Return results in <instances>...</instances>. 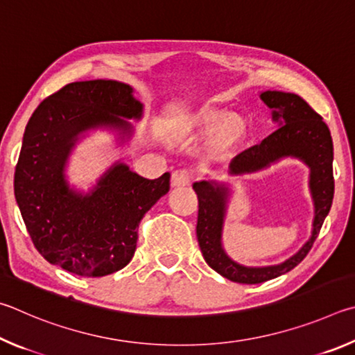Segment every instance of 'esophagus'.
I'll use <instances>...</instances> for the list:
<instances>
[{"label": "esophagus", "instance_id": "obj_1", "mask_svg": "<svg viewBox=\"0 0 355 355\" xmlns=\"http://www.w3.org/2000/svg\"><path fill=\"white\" fill-rule=\"evenodd\" d=\"M193 179V173L187 168H181V170L173 171L171 174V184L174 187H184V185H189Z\"/></svg>", "mask_w": 355, "mask_h": 355}]
</instances>
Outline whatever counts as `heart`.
I'll return each mask as SVG.
<instances>
[{
  "mask_svg": "<svg viewBox=\"0 0 355 355\" xmlns=\"http://www.w3.org/2000/svg\"><path fill=\"white\" fill-rule=\"evenodd\" d=\"M216 121H218V115L212 110H204L198 118V124H202V126H214Z\"/></svg>",
  "mask_w": 355,
  "mask_h": 355,
  "instance_id": "obj_1",
  "label": "heart"
}]
</instances>
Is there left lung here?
<instances>
[{
  "label": "left lung",
  "instance_id": "8db88e82",
  "mask_svg": "<svg viewBox=\"0 0 355 355\" xmlns=\"http://www.w3.org/2000/svg\"><path fill=\"white\" fill-rule=\"evenodd\" d=\"M262 101L272 109V118L281 124L259 145L245 149L231 162V174L256 171L281 157L293 155L310 166V190L315 201V220L312 237L301 251L281 265L265 268H248L232 262L221 248V227L225 218L227 190L223 185L195 182L198 195L196 235L201 252L210 268L223 277L239 284H262L285 275L300 265L312 250L322 223L334 200V145L331 130L322 116L310 107L300 95L285 92H263Z\"/></svg>",
  "mask_w": 355,
  "mask_h": 355
}]
</instances>
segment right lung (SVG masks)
<instances>
[{
  "label": "right lung",
  "mask_w": 355,
  "mask_h": 355,
  "mask_svg": "<svg viewBox=\"0 0 355 355\" xmlns=\"http://www.w3.org/2000/svg\"><path fill=\"white\" fill-rule=\"evenodd\" d=\"M140 115L128 84L95 79L64 85L29 118L14 191L29 237L49 263L101 277L132 260L140 221L170 191V173L151 181L116 164L83 196L68 189L62 170L79 132L96 126L129 132L121 116Z\"/></svg>",
  "instance_id": "add662e5"
}]
</instances>
